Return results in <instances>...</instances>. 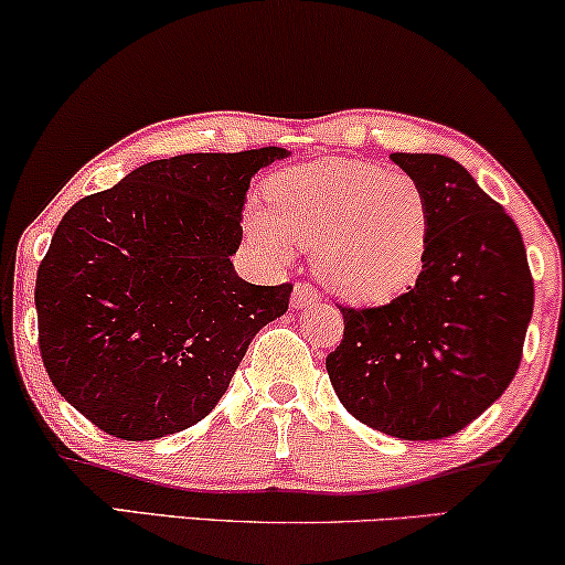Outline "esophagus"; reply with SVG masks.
<instances>
[{
    "label": "esophagus",
    "mask_w": 565,
    "mask_h": 565,
    "mask_svg": "<svg viewBox=\"0 0 565 565\" xmlns=\"http://www.w3.org/2000/svg\"><path fill=\"white\" fill-rule=\"evenodd\" d=\"M319 290L311 288V285L306 282H298L296 288H292V308H308V306H316L319 303Z\"/></svg>",
    "instance_id": "1"
}]
</instances>
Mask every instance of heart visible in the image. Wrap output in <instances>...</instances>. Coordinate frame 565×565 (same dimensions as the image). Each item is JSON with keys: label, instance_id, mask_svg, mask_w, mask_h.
I'll return each instance as SVG.
<instances>
[{"label": "heart", "instance_id": "obj_1", "mask_svg": "<svg viewBox=\"0 0 565 565\" xmlns=\"http://www.w3.org/2000/svg\"><path fill=\"white\" fill-rule=\"evenodd\" d=\"M273 215L249 207L246 234L275 257L292 244L313 254L319 280L358 306L398 298L427 262L429 205L404 172L352 159L282 172L269 188Z\"/></svg>", "mask_w": 565, "mask_h": 565}]
</instances>
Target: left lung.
Listing matches in <instances>:
<instances>
[{"label":"left lung","mask_w":565,"mask_h":565,"mask_svg":"<svg viewBox=\"0 0 565 565\" xmlns=\"http://www.w3.org/2000/svg\"><path fill=\"white\" fill-rule=\"evenodd\" d=\"M429 205L427 262L381 308H342L329 381L354 419L398 439H443L509 388L532 319L516 223L443 153H391Z\"/></svg>","instance_id":"left-lung-1"}]
</instances>
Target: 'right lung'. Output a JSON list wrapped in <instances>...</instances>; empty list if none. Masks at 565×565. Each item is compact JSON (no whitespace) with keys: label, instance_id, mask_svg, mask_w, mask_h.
I'll return each mask as SVG.
<instances>
[{"label":"right lung","instance_id":"right-lung-1","mask_svg":"<svg viewBox=\"0 0 565 565\" xmlns=\"http://www.w3.org/2000/svg\"><path fill=\"white\" fill-rule=\"evenodd\" d=\"M277 146L182 153L82 198L38 267L41 358L56 391L107 435L141 443L205 419L292 285L234 269L252 177Z\"/></svg>","mask_w":565,"mask_h":565}]
</instances>
